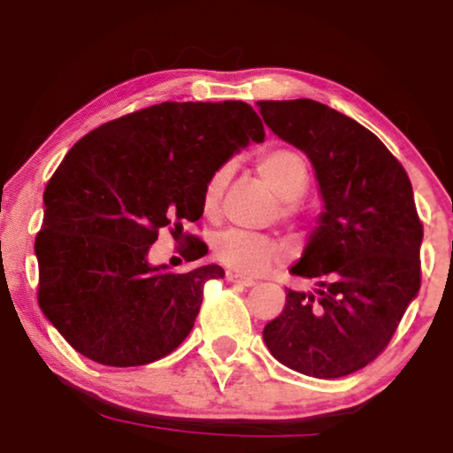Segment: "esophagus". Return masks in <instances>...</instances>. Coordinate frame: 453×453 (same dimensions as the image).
<instances>
[{"label": "esophagus", "instance_id": "esophagus-1", "mask_svg": "<svg viewBox=\"0 0 453 453\" xmlns=\"http://www.w3.org/2000/svg\"><path fill=\"white\" fill-rule=\"evenodd\" d=\"M226 279L230 280V283L242 285V288H253V285H256V280L253 279H247V277H242V274H236V273H227Z\"/></svg>", "mask_w": 453, "mask_h": 453}]
</instances>
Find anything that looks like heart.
I'll list each match as a JSON object with an SVG mask.
<instances>
[{
  "instance_id": "heart-1",
  "label": "heart",
  "mask_w": 453,
  "mask_h": 453,
  "mask_svg": "<svg viewBox=\"0 0 453 453\" xmlns=\"http://www.w3.org/2000/svg\"><path fill=\"white\" fill-rule=\"evenodd\" d=\"M256 173L262 183L273 191L280 204V212L285 217H294L292 200L303 196L309 185V164L298 150L289 147L270 149L257 159ZM226 185V173H217L209 180L204 189V211L212 212L219 204V197ZM215 257L227 268L236 270L242 274H262L274 262L285 256V247L273 238L262 236V234H249L238 230H227L219 234L212 244Z\"/></svg>"
}]
</instances>
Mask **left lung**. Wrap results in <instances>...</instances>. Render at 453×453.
I'll use <instances>...</instances> for the list:
<instances>
[{
	"label": "left lung",
	"instance_id": "left-lung-1",
	"mask_svg": "<svg viewBox=\"0 0 453 453\" xmlns=\"http://www.w3.org/2000/svg\"><path fill=\"white\" fill-rule=\"evenodd\" d=\"M264 123L315 168L324 211L289 273L315 279L288 289L285 309L264 327L280 364L336 379L388 347L419 292L424 227L403 165L375 134L315 100L257 102Z\"/></svg>",
	"mask_w": 453,
	"mask_h": 453
}]
</instances>
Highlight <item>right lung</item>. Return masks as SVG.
I'll return each instance as SVG.
<instances>
[{"label":"right lung","mask_w":453,"mask_h":453,"mask_svg":"<svg viewBox=\"0 0 453 453\" xmlns=\"http://www.w3.org/2000/svg\"><path fill=\"white\" fill-rule=\"evenodd\" d=\"M262 119L244 102H161L81 138L44 191L35 236L38 303L78 353L106 366H142L189 334L217 264L150 266L161 227L183 232L204 212V189ZM189 244V262L204 256Z\"/></svg>","instance_id":"add662e5"}]
</instances>
